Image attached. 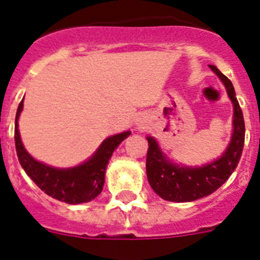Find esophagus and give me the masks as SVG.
Masks as SVG:
<instances>
[{
    "instance_id": "esophagus-1",
    "label": "esophagus",
    "mask_w": 260,
    "mask_h": 260,
    "mask_svg": "<svg viewBox=\"0 0 260 260\" xmlns=\"http://www.w3.org/2000/svg\"><path fill=\"white\" fill-rule=\"evenodd\" d=\"M138 124H140V123H138Z\"/></svg>"
}]
</instances>
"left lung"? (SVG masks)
<instances>
[{
	"label": "left lung",
	"mask_w": 260,
	"mask_h": 260,
	"mask_svg": "<svg viewBox=\"0 0 260 260\" xmlns=\"http://www.w3.org/2000/svg\"><path fill=\"white\" fill-rule=\"evenodd\" d=\"M211 70L220 78L227 88V94L234 105V133L231 142L220 158L200 168H189L173 164L166 158L153 137H147L149 142L146 155V174L149 184L164 200L186 203L199 200L213 193L227 181L236 169L244 146V119L235 90L231 80L215 67Z\"/></svg>",
	"instance_id": "left-lung-1"
}]
</instances>
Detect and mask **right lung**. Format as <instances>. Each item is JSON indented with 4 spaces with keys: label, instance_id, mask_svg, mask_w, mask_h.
Here are the masks:
<instances>
[{
    "label": "right lung",
    "instance_id": "add662e5",
    "mask_svg": "<svg viewBox=\"0 0 260 260\" xmlns=\"http://www.w3.org/2000/svg\"><path fill=\"white\" fill-rule=\"evenodd\" d=\"M24 107V102L18 105L14 124V142L17 151L18 161L22 169L32 181L48 196L56 200L68 203V204H80L94 200L102 192L105 185V173L109 159L111 158L114 150L123 140H126L132 133L123 132L106 138L98 147L94 155L82 165L60 169L52 168L43 162H39L29 154L20 138L17 120Z\"/></svg>",
    "mask_w": 260,
    "mask_h": 260
}]
</instances>
